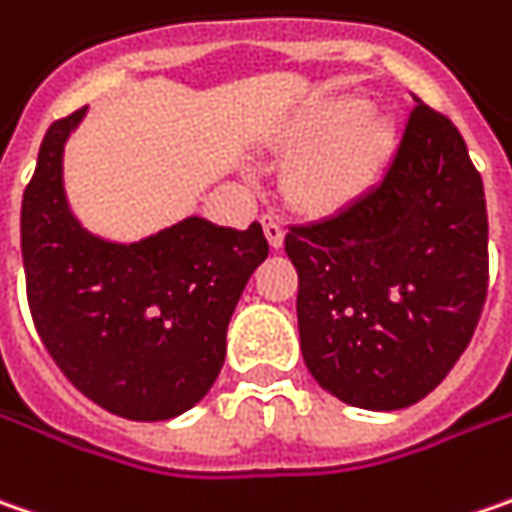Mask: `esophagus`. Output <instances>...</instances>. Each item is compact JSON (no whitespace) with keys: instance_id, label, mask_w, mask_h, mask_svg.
<instances>
[{"instance_id":"1","label":"esophagus","mask_w":512,"mask_h":512,"mask_svg":"<svg viewBox=\"0 0 512 512\" xmlns=\"http://www.w3.org/2000/svg\"><path fill=\"white\" fill-rule=\"evenodd\" d=\"M262 227H265V236H268L270 247L279 250L282 242H285V227H282V221L276 216H265L262 218Z\"/></svg>"}]
</instances>
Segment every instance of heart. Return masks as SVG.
Wrapping results in <instances>:
<instances>
[{
    "instance_id": "1",
    "label": "heart",
    "mask_w": 512,
    "mask_h": 512,
    "mask_svg": "<svg viewBox=\"0 0 512 512\" xmlns=\"http://www.w3.org/2000/svg\"><path fill=\"white\" fill-rule=\"evenodd\" d=\"M282 141L302 149L285 169V192L299 210L331 216L377 184L397 149L392 117L369 115L360 97L325 100L296 115Z\"/></svg>"
}]
</instances>
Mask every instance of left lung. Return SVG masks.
<instances>
[{
    "mask_svg": "<svg viewBox=\"0 0 512 512\" xmlns=\"http://www.w3.org/2000/svg\"><path fill=\"white\" fill-rule=\"evenodd\" d=\"M415 103L383 181L285 236L305 366L325 392L374 412L429 395L487 299L481 175L452 120Z\"/></svg>",
    "mask_w": 512,
    "mask_h": 512,
    "instance_id": "left-lung-1",
    "label": "left lung"
}]
</instances>
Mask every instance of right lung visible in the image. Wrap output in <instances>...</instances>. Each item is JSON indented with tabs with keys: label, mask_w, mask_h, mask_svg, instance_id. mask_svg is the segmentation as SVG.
<instances>
[{
	"label": "right lung",
	"mask_w": 512,
	"mask_h": 512,
	"mask_svg": "<svg viewBox=\"0 0 512 512\" xmlns=\"http://www.w3.org/2000/svg\"><path fill=\"white\" fill-rule=\"evenodd\" d=\"M86 106L51 123L22 195V265L39 337L65 377L129 421H169L216 383L227 325L268 259L262 224L190 216L141 242L89 233L68 207L63 152Z\"/></svg>",
	"instance_id": "add662e5"
}]
</instances>
